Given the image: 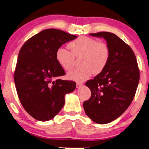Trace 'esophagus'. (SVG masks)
I'll list each match as a JSON object with an SVG mask.
<instances>
[{
  "instance_id": "obj_1",
  "label": "esophagus",
  "mask_w": 149,
  "mask_h": 149,
  "mask_svg": "<svg viewBox=\"0 0 149 149\" xmlns=\"http://www.w3.org/2000/svg\"><path fill=\"white\" fill-rule=\"evenodd\" d=\"M82 85H83L82 83L78 82V83H77V84H76V88H80L81 86H82Z\"/></svg>"
}]
</instances>
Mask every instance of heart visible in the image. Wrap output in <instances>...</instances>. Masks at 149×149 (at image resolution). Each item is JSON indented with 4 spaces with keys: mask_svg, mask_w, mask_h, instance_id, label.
<instances>
[{
    "mask_svg": "<svg viewBox=\"0 0 149 149\" xmlns=\"http://www.w3.org/2000/svg\"><path fill=\"white\" fill-rule=\"evenodd\" d=\"M71 51L60 47L56 52L57 63L64 70H69L73 67L75 57L83 56L80 68L73 69L67 73L69 80L83 82L88 80L94 73L102 72L108 64L110 58V49L105 43L97 39L82 36L69 44Z\"/></svg>",
    "mask_w": 149,
    "mask_h": 149,
    "instance_id": "obj_1",
    "label": "heart"
}]
</instances>
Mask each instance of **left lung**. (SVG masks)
<instances>
[{"label":"left lung","mask_w":149,"mask_h":149,"mask_svg":"<svg viewBox=\"0 0 149 149\" xmlns=\"http://www.w3.org/2000/svg\"><path fill=\"white\" fill-rule=\"evenodd\" d=\"M90 35L106 41L110 58L104 70L86 82L91 97L83 107L93 121L106 124L119 117L130 106L139 83L140 71L134 52L117 35L109 32Z\"/></svg>","instance_id":"1"}]
</instances>
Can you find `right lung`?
I'll list each match as a JSON object with an SVG mask.
<instances>
[{"label":"right lung","mask_w":149,"mask_h":149,"mask_svg":"<svg viewBox=\"0 0 149 149\" xmlns=\"http://www.w3.org/2000/svg\"><path fill=\"white\" fill-rule=\"evenodd\" d=\"M77 36L55 29L32 37L19 50L14 82L25 110L40 121L54 117L65 104V96L76 89V82L57 77L65 74L56 59L58 47Z\"/></svg>","instance_id":"add662e5"}]
</instances>
